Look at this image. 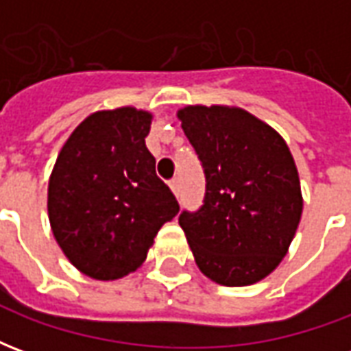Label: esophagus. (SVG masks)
I'll return each instance as SVG.
<instances>
[{
  "label": "esophagus",
  "mask_w": 351,
  "mask_h": 351,
  "mask_svg": "<svg viewBox=\"0 0 351 351\" xmlns=\"http://www.w3.org/2000/svg\"><path fill=\"white\" fill-rule=\"evenodd\" d=\"M169 186H171V190H173V193H175L176 197L180 195V186H178V180L176 178H173V180H169Z\"/></svg>",
  "instance_id": "obj_1"
}]
</instances>
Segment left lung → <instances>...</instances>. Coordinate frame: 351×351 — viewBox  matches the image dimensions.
Wrapping results in <instances>:
<instances>
[{"label": "left lung", "instance_id": "8db88e82", "mask_svg": "<svg viewBox=\"0 0 351 351\" xmlns=\"http://www.w3.org/2000/svg\"><path fill=\"white\" fill-rule=\"evenodd\" d=\"M178 118L206 180L203 205L178 216L195 263L221 286L256 284L278 267L301 221L293 156L243 108L193 105Z\"/></svg>", "mask_w": 351, "mask_h": 351}]
</instances>
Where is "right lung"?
I'll return each instance as SVG.
<instances>
[{"instance_id": "right-lung-1", "label": "right lung", "mask_w": 351, "mask_h": 351, "mask_svg": "<svg viewBox=\"0 0 351 351\" xmlns=\"http://www.w3.org/2000/svg\"><path fill=\"white\" fill-rule=\"evenodd\" d=\"M150 122V112L133 107L93 112L52 169L50 228L67 259L90 278L116 280L138 269L161 226L178 214L145 145Z\"/></svg>"}]
</instances>
